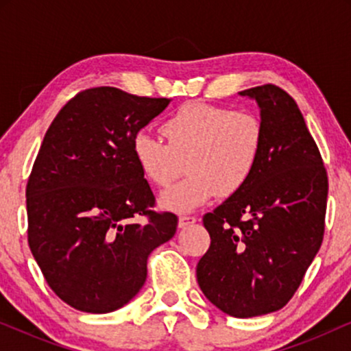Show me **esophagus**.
I'll use <instances>...</instances> for the list:
<instances>
[{
  "label": "esophagus",
  "mask_w": 351,
  "mask_h": 351,
  "mask_svg": "<svg viewBox=\"0 0 351 351\" xmlns=\"http://www.w3.org/2000/svg\"><path fill=\"white\" fill-rule=\"evenodd\" d=\"M195 223H198V217L196 216L183 215V216H180V219H178L180 228H186V226H189V224H195Z\"/></svg>",
  "instance_id": "1"
}]
</instances>
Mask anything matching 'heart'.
<instances>
[{"mask_svg": "<svg viewBox=\"0 0 351 351\" xmlns=\"http://www.w3.org/2000/svg\"><path fill=\"white\" fill-rule=\"evenodd\" d=\"M160 132L167 143L138 134L132 153L143 178L158 188L170 186L186 163L189 175L162 195L163 208L176 213L243 191L264 150V125L256 115L204 102L176 108Z\"/></svg>", "mask_w": 351, "mask_h": 351, "instance_id": "1", "label": "heart"}]
</instances>
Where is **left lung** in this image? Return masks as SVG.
<instances>
[{
  "label": "left lung",
  "instance_id": "1",
  "mask_svg": "<svg viewBox=\"0 0 351 351\" xmlns=\"http://www.w3.org/2000/svg\"><path fill=\"white\" fill-rule=\"evenodd\" d=\"M261 108L264 150L243 191L203 217L196 267L206 299L237 318L276 312L299 289L325 231L328 178L295 100L265 84L239 92Z\"/></svg>",
  "mask_w": 351,
  "mask_h": 351
}]
</instances>
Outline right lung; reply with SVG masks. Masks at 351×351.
I'll list each match as a JSON object with an SVG mask.
<instances>
[{"mask_svg": "<svg viewBox=\"0 0 351 351\" xmlns=\"http://www.w3.org/2000/svg\"><path fill=\"white\" fill-rule=\"evenodd\" d=\"M168 104L87 88L44 135L26 186L27 243L56 295L80 312L128 304L143 287L150 252L175 236L178 217L153 211L132 153L136 134Z\"/></svg>", "mask_w": 351, "mask_h": 351, "instance_id": "right-lung-1", "label": "right lung"}]
</instances>
